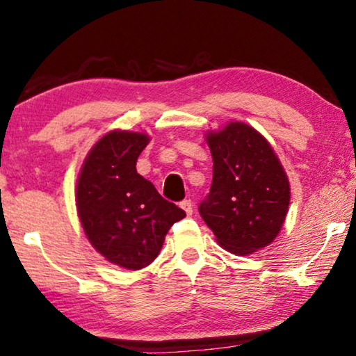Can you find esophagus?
I'll use <instances>...</instances> for the list:
<instances>
[{"label": "esophagus", "mask_w": 356, "mask_h": 356, "mask_svg": "<svg viewBox=\"0 0 356 356\" xmlns=\"http://www.w3.org/2000/svg\"><path fill=\"white\" fill-rule=\"evenodd\" d=\"M180 207L184 209L187 216H191V213H193V202H191L190 200H184L182 202H180Z\"/></svg>", "instance_id": "34e87169"}]
</instances>
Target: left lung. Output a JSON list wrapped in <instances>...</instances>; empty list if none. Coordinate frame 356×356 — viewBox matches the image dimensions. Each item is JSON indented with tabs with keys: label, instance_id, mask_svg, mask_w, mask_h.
<instances>
[{
	"label": "left lung",
	"instance_id": "left-lung-1",
	"mask_svg": "<svg viewBox=\"0 0 356 356\" xmlns=\"http://www.w3.org/2000/svg\"><path fill=\"white\" fill-rule=\"evenodd\" d=\"M213 176L200 213L216 241L234 255L269 245L284 227L290 182L268 139L244 122L206 133Z\"/></svg>",
	"mask_w": 356,
	"mask_h": 356
}]
</instances>
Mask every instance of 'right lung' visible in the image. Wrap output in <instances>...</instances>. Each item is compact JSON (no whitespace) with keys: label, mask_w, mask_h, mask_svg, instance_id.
Masks as SVG:
<instances>
[{"label":"right lung","mask_w":356,"mask_h":356,"mask_svg":"<svg viewBox=\"0 0 356 356\" xmlns=\"http://www.w3.org/2000/svg\"><path fill=\"white\" fill-rule=\"evenodd\" d=\"M149 134L106 133L90 149L76 185L77 216L93 249L107 261L138 270L154 261L165 236L185 212L136 171Z\"/></svg>","instance_id":"obj_1"}]
</instances>
